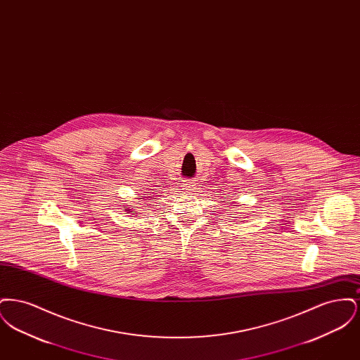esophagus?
<instances>
[{
  "mask_svg": "<svg viewBox=\"0 0 360 360\" xmlns=\"http://www.w3.org/2000/svg\"><path fill=\"white\" fill-rule=\"evenodd\" d=\"M194 188H194V184H191V182H186V184L182 185V190H184V191H188V193L193 191Z\"/></svg>",
  "mask_w": 360,
  "mask_h": 360,
  "instance_id": "esophagus-1",
  "label": "esophagus"
}]
</instances>
